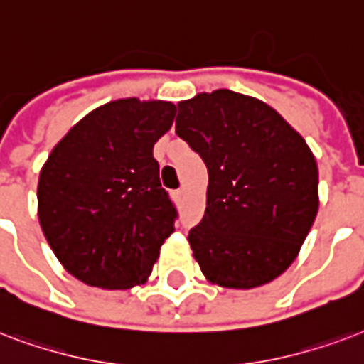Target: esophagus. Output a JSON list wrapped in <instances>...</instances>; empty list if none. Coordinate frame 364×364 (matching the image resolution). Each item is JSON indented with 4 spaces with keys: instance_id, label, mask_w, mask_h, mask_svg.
Here are the masks:
<instances>
[{
    "instance_id": "obj_1",
    "label": "esophagus",
    "mask_w": 364,
    "mask_h": 364,
    "mask_svg": "<svg viewBox=\"0 0 364 364\" xmlns=\"http://www.w3.org/2000/svg\"><path fill=\"white\" fill-rule=\"evenodd\" d=\"M182 197H184V191L182 190L174 191V199H176V201H182Z\"/></svg>"
}]
</instances>
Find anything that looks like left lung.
I'll use <instances>...</instances> for the list:
<instances>
[{"label": "left lung", "instance_id": "8db88e82", "mask_svg": "<svg viewBox=\"0 0 364 364\" xmlns=\"http://www.w3.org/2000/svg\"><path fill=\"white\" fill-rule=\"evenodd\" d=\"M176 134L207 165V208L188 233L208 283L255 289L296 260L319 210V168L269 104L218 89L180 100Z\"/></svg>", "mask_w": 364, "mask_h": 364}]
</instances>
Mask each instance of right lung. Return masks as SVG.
Wrapping results in <instances>:
<instances>
[{"label":"right lung","mask_w":364,"mask_h":364,"mask_svg":"<svg viewBox=\"0 0 364 364\" xmlns=\"http://www.w3.org/2000/svg\"><path fill=\"white\" fill-rule=\"evenodd\" d=\"M174 115L168 100H112L77 121L43 163L39 226L62 267L85 284L125 290L151 275L176 218L154 159Z\"/></svg>","instance_id":"add662e5"}]
</instances>
